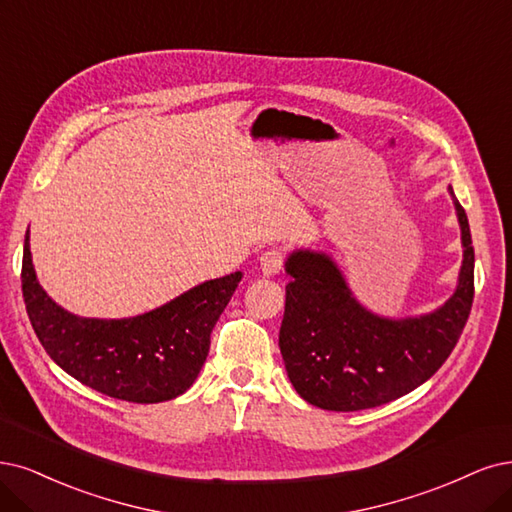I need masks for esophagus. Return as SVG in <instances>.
Wrapping results in <instances>:
<instances>
[{"label":"esophagus","instance_id":"1","mask_svg":"<svg viewBox=\"0 0 512 512\" xmlns=\"http://www.w3.org/2000/svg\"><path fill=\"white\" fill-rule=\"evenodd\" d=\"M285 266V253L282 249H270L259 257V270L263 276H274Z\"/></svg>","mask_w":512,"mask_h":512}]
</instances>
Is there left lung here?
Segmentation results:
<instances>
[{
	"label": "left lung",
	"instance_id": "8db88e82",
	"mask_svg": "<svg viewBox=\"0 0 512 512\" xmlns=\"http://www.w3.org/2000/svg\"><path fill=\"white\" fill-rule=\"evenodd\" d=\"M456 204L464 259L456 293L415 318L365 310L325 253L295 251L285 268V318L278 346L289 380L304 401L329 411L371 409L401 399L441 369L456 348L475 297V249L468 217Z\"/></svg>",
	"mask_w": 512,
	"mask_h": 512
}]
</instances>
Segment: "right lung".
I'll return each mask as SVG.
<instances>
[{"mask_svg": "<svg viewBox=\"0 0 512 512\" xmlns=\"http://www.w3.org/2000/svg\"><path fill=\"white\" fill-rule=\"evenodd\" d=\"M242 274L206 280L162 308L122 320L75 316L37 282L29 230L23 249V297L33 331L52 361L84 386L128 403H162L198 377L211 333Z\"/></svg>", "mask_w": 512, "mask_h": 512, "instance_id": "obj_1", "label": "right lung"}]
</instances>
